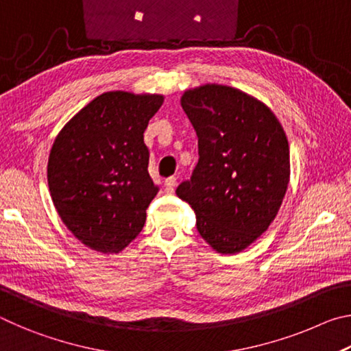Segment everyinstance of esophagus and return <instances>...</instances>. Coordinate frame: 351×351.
<instances>
[{"mask_svg":"<svg viewBox=\"0 0 351 351\" xmlns=\"http://www.w3.org/2000/svg\"><path fill=\"white\" fill-rule=\"evenodd\" d=\"M175 186H176V178L175 176L167 178V180L164 181V192L165 193H173Z\"/></svg>","mask_w":351,"mask_h":351,"instance_id":"obj_1","label":"esophagus"}]
</instances>
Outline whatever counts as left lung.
Segmentation results:
<instances>
[{
	"label": "left lung",
	"instance_id": "1",
	"mask_svg": "<svg viewBox=\"0 0 351 351\" xmlns=\"http://www.w3.org/2000/svg\"><path fill=\"white\" fill-rule=\"evenodd\" d=\"M198 136V164L176 195L199 235L221 254L246 249L269 228L289 182V145L268 106L246 93L204 85L184 93Z\"/></svg>",
	"mask_w": 351,
	"mask_h": 351
}]
</instances>
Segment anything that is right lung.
<instances>
[{
	"instance_id": "1",
	"label": "right lung",
	"mask_w": 351,
	"mask_h": 351,
	"mask_svg": "<svg viewBox=\"0 0 351 351\" xmlns=\"http://www.w3.org/2000/svg\"><path fill=\"white\" fill-rule=\"evenodd\" d=\"M164 102L159 94L104 93L54 141L47 184L66 228L83 245L117 254L139 235L159 187L148 175L144 132Z\"/></svg>"
}]
</instances>
